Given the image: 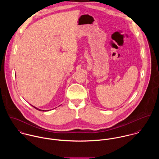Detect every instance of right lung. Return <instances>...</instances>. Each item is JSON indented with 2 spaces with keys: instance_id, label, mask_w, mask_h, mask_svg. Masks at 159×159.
Segmentation results:
<instances>
[{
  "instance_id": "right-lung-1",
  "label": "right lung",
  "mask_w": 159,
  "mask_h": 159,
  "mask_svg": "<svg viewBox=\"0 0 159 159\" xmlns=\"http://www.w3.org/2000/svg\"><path fill=\"white\" fill-rule=\"evenodd\" d=\"M34 108H35V109H37V110H39V111H46V110H40V109H39V108H36V107H34V106H32ZM48 111H49V110H48Z\"/></svg>"
}]
</instances>
